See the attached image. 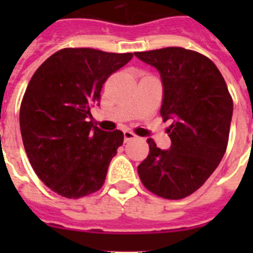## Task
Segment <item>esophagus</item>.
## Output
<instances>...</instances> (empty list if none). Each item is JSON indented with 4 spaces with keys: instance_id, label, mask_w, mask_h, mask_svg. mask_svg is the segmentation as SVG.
Returning <instances> with one entry per match:
<instances>
[{
    "instance_id": "esophagus-1",
    "label": "esophagus",
    "mask_w": 253,
    "mask_h": 253,
    "mask_svg": "<svg viewBox=\"0 0 253 253\" xmlns=\"http://www.w3.org/2000/svg\"><path fill=\"white\" fill-rule=\"evenodd\" d=\"M123 136H125V142H130V140H134V139L138 138L132 131H128V130H126L125 132H123Z\"/></svg>"
}]
</instances>
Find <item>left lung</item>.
Instances as JSON below:
<instances>
[{
    "label": "left lung",
    "mask_w": 253,
    "mask_h": 253,
    "mask_svg": "<svg viewBox=\"0 0 253 253\" xmlns=\"http://www.w3.org/2000/svg\"><path fill=\"white\" fill-rule=\"evenodd\" d=\"M160 72L164 98L160 114L172 146L160 150L147 139L150 152L138 167L142 184L167 200L190 196L206 182L228 144L232 97L222 73L209 57L182 47L135 52Z\"/></svg>",
    "instance_id": "obj_1"
}]
</instances>
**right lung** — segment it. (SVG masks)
<instances>
[{
  "mask_svg": "<svg viewBox=\"0 0 253 253\" xmlns=\"http://www.w3.org/2000/svg\"><path fill=\"white\" fill-rule=\"evenodd\" d=\"M132 56L63 48L31 77L19 110L22 140L34 172L59 196L77 200L102 188L123 132L102 131L87 118L105 81Z\"/></svg>",
  "mask_w": 253,
  "mask_h": 253,
  "instance_id": "obj_1",
  "label": "right lung"
}]
</instances>
